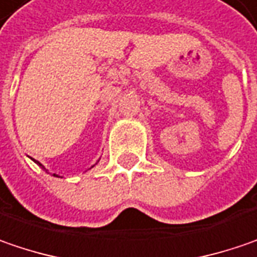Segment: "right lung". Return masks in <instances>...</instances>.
<instances>
[{
    "mask_svg": "<svg viewBox=\"0 0 257 257\" xmlns=\"http://www.w3.org/2000/svg\"><path fill=\"white\" fill-rule=\"evenodd\" d=\"M37 163H39V162H37ZM39 165H40V163H39ZM40 166H42V165H40ZM43 169H45V168H43ZM46 172H47V171H46ZM55 176H56V175H55Z\"/></svg>",
    "mask_w": 257,
    "mask_h": 257,
    "instance_id": "1",
    "label": "right lung"
}]
</instances>
